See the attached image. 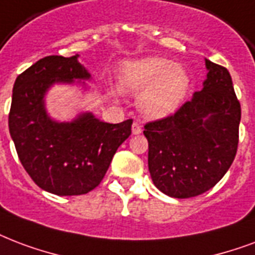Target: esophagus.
Segmentation results:
<instances>
[{"label":"esophagus","mask_w":255,"mask_h":255,"mask_svg":"<svg viewBox=\"0 0 255 255\" xmlns=\"http://www.w3.org/2000/svg\"><path fill=\"white\" fill-rule=\"evenodd\" d=\"M132 133L133 135H139V133H141V126L137 122H135V123L132 124Z\"/></svg>","instance_id":"obj_1"}]
</instances>
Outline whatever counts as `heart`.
<instances>
[{
  "instance_id": "b5f03b06",
  "label": "heart",
  "mask_w": 255,
  "mask_h": 255,
  "mask_svg": "<svg viewBox=\"0 0 255 255\" xmlns=\"http://www.w3.org/2000/svg\"><path fill=\"white\" fill-rule=\"evenodd\" d=\"M119 87L140 93L137 104L143 116L163 119L178 110L190 88V76L168 58L151 57L126 61L119 72Z\"/></svg>"
}]
</instances>
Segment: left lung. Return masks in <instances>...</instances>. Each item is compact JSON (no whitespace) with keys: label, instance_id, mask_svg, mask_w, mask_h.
Segmentation results:
<instances>
[{"label":"left lung","instance_id":"1","mask_svg":"<svg viewBox=\"0 0 255 255\" xmlns=\"http://www.w3.org/2000/svg\"><path fill=\"white\" fill-rule=\"evenodd\" d=\"M207 79L174 115L144 126L148 170L168 197L191 198L213 188L238 148L241 104L225 67L206 58Z\"/></svg>","mask_w":255,"mask_h":255}]
</instances>
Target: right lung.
<instances>
[{"label":"right lung","instance_id":"obj_1","mask_svg":"<svg viewBox=\"0 0 255 255\" xmlns=\"http://www.w3.org/2000/svg\"><path fill=\"white\" fill-rule=\"evenodd\" d=\"M72 57L48 56L15 79L9 112V132L21 164L42 190L64 197L97 187L122 143L131 135L132 119L100 122L83 112L57 122L46 112L45 95L54 84L91 80V73ZM85 88V87H84Z\"/></svg>","mask_w":255,"mask_h":255}]
</instances>
